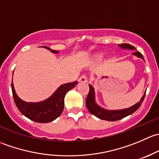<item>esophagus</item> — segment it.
<instances>
[{"mask_svg": "<svg viewBox=\"0 0 159 159\" xmlns=\"http://www.w3.org/2000/svg\"><path fill=\"white\" fill-rule=\"evenodd\" d=\"M88 81V78H87V75L85 74H83V75H81L79 78H78V81L79 82H86Z\"/></svg>", "mask_w": 159, "mask_h": 159, "instance_id": "34e87169", "label": "esophagus"}]
</instances>
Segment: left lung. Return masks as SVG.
I'll return each mask as SVG.
<instances>
[{
	"instance_id": "8db88e82",
	"label": "left lung",
	"mask_w": 159,
	"mask_h": 159,
	"mask_svg": "<svg viewBox=\"0 0 159 159\" xmlns=\"http://www.w3.org/2000/svg\"><path fill=\"white\" fill-rule=\"evenodd\" d=\"M119 47H121V48H129V49H134V46L131 45L129 44H118ZM133 54L136 55L137 57H141V58L144 59L143 55L141 54L139 51H135V52L133 53ZM89 93L87 96V98H86V106L89 111L91 112L92 115H94V116L98 117V118L102 120H105V121H118V120L122 119L125 117L128 116V115H131L132 113H134L136 110L139 109V107L141 106L142 103L143 102L144 98H145V93L143 95V97L142 98V99L140 100V102H138L137 104H135L134 105L131 106V108H126V109L123 110H118V111H108L105 110L103 108H102L101 107H99L97 104L94 102V89L91 85L89 84Z\"/></svg>"
}]
</instances>
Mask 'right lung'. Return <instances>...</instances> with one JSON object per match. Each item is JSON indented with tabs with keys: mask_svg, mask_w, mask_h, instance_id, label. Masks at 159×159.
<instances>
[{
	"mask_svg": "<svg viewBox=\"0 0 159 159\" xmlns=\"http://www.w3.org/2000/svg\"><path fill=\"white\" fill-rule=\"evenodd\" d=\"M42 47L48 49L53 53H58V51H54L45 46ZM77 84L78 81H76L62 84L49 98L44 102H38V103L25 102L19 98L15 92L13 82L11 83V89H12L13 98L16 106L22 115L35 122L48 123L54 121L60 116L65 106L64 98L65 94L69 90L73 89Z\"/></svg>",
	"mask_w": 159,
	"mask_h": 159,
	"instance_id": "obj_1",
	"label": "right lung"
}]
</instances>
